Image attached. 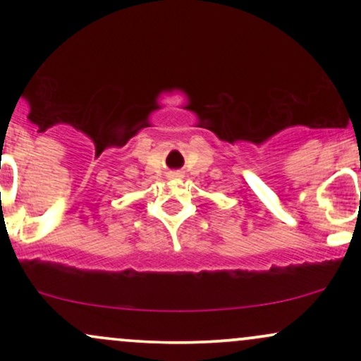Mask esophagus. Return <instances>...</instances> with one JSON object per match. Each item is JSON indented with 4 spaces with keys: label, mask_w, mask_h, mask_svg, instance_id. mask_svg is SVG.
<instances>
[{
    "label": "esophagus",
    "mask_w": 361,
    "mask_h": 361,
    "mask_svg": "<svg viewBox=\"0 0 361 361\" xmlns=\"http://www.w3.org/2000/svg\"><path fill=\"white\" fill-rule=\"evenodd\" d=\"M169 178H173V180H178V178H183V173H181V171H171V173H169Z\"/></svg>",
    "instance_id": "1"
}]
</instances>
